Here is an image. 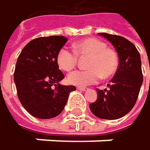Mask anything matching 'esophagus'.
<instances>
[{
  "label": "esophagus",
  "mask_w": 150,
  "mask_h": 150,
  "mask_svg": "<svg viewBox=\"0 0 150 150\" xmlns=\"http://www.w3.org/2000/svg\"><path fill=\"white\" fill-rule=\"evenodd\" d=\"M77 89H78V90H79V91H86V90H87V88H80V87H78V88H77Z\"/></svg>",
  "instance_id": "obj_1"
}]
</instances>
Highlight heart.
Listing matches in <instances>:
<instances>
[{"label": "heart", "instance_id": "1", "mask_svg": "<svg viewBox=\"0 0 150 150\" xmlns=\"http://www.w3.org/2000/svg\"><path fill=\"white\" fill-rule=\"evenodd\" d=\"M74 51L62 48L57 54V64L65 71H71L77 64L78 55H89L86 71H75L67 76L68 83L86 87L96 83L100 77L106 79L114 75L118 68V55L107 45L97 38H86L74 44Z\"/></svg>", "mask_w": 150, "mask_h": 150}]
</instances>
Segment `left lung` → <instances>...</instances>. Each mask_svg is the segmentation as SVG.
<instances>
[{
  "mask_svg": "<svg viewBox=\"0 0 150 150\" xmlns=\"http://www.w3.org/2000/svg\"><path fill=\"white\" fill-rule=\"evenodd\" d=\"M115 47L119 57L118 69L107 84L109 89H96L97 98L89 105L93 115L106 120L119 119L134 106L143 82L141 60L135 45L120 35L98 33Z\"/></svg>",
  "mask_w": 150,
  "mask_h": 150,
  "instance_id": "obj_1",
  "label": "left lung"
}]
</instances>
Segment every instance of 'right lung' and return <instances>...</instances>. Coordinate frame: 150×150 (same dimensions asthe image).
<instances>
[{"mask_svg": "<svg viewBox=\"0 0 150 150\" xmlns=\"http://www.w3.org/2000/svg\"><path fill=\"white\" fill-rule=\"evenodd\" d=\"M66 37H38L21 51L18 58L14 82L18 99L28 113L39 119L59 115L74 86L60 84L64 75L59 70L57 54L67 42Z\"/></svg>", "mask_w": 150, "mask_h": 150, "instance_id": "right-lung-1", "label": "right lung"}]
</instances>
